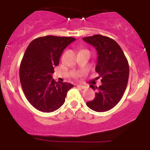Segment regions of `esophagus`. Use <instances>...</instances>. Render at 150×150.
<instances>
[{
    "label": "esophagus",
    "mask_w": 150,
    "mask_h": 150,
    "mask_svg": "<svg viewBox=\"0 0 150 150\" xmlns=\"http://www.w3.org/2000/svg\"><path fill=\"white\" fill-rule=\"evenodd\" d=\"M77 87H80V88H81V89H85V88H86L85 86H84V85H77Z\"/></svg>",
    "instance_id": "34e87169"
}]
</instances>
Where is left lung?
Masks as SVG:
<instances>
[{
  "label": "left lung",
  "instance_id": "1",
  "mask_svg": "<svg viewBox=\"0 0 150 150\" xmlns=\"http://www.w3.org/2000/svg\"><path fill=\"white\" fill-rule=\"evenodd\" d=\"M82 39L97 50L95 70L102 83L99 87L90 85L96 90V97L86 104L93 111L104 112L114 107L124 94L129 77L128 60L118 43L111 38L96 34Z\"/></svg>",
  "mask_w": 150,
  "mask_h": 150
}]
</instances>
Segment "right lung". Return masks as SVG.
Wrapping results in <instances>:
<instances>
[{
	"label": "right lung",
	"mask_w": 150,
	"mask_h": 150,
	"mask_svg": "<svg viewBox=\"0 0 150 150\" xmlns=\"http://www.w3.org/2000/svg\"><path fill=\"white\" fill-rule=\"evenodd\" d=\"M75 40L70 37L46 36L29 44L20 63V79L26 98L42 112H53L64 104L73 85L52 78L63 50Z\"/></svg>",
	"instance_id": "right-lung-1"
}]
</instances>
